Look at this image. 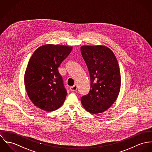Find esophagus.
Instances as JSON below:
<instances>
[{
  "label": "esophagus",
  "instance_id": "esophagus-1",
  "mask_svg": "<svg viewBox=\"0 0 152 152\" xmlns=\"http://www.w3.org/2000/svg\"><path fill=\"white\" fill-rule=\"evenodd\" d=\"M77 86L76 84L74 85L73 86H72V87H70V90L72 91H75L77 90Z\"/></svg>",
  "mask_w": 152,
  "mask_h": 152
}]
</instances>
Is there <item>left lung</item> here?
<instances>
[{"instance_id":"obj_1","label":"left lung","mask_w":152,"mask_h":152,"mask_svg":"<svg viewBox=\"0 0 152 152\" xmlns=\"http://www.w3.org/2000/svg\"><path fill=\"white\" fill-rule=\"evenodd\" d=\"M80 50L90 77V90L81 97V102L88 112L101 113L118 97L121 86L118 61L113 51L106 47L82 46Z\"/></svg>"}]
</instances>
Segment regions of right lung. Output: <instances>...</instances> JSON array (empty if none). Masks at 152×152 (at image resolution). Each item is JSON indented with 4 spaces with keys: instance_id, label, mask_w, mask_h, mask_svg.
Returning <instances> with one entry per match:
<instances>
[{
    "instance_id": "right-lung-1",
    "label": "right lung",
    "mask_w": 152,
    "mask_h": 152,
    "mask_svg": "<svg viewBox=\"0 0 152 152\" xmlns=\"http://www.w3.org/2000/svg\"><path fill=\"white\" fill-rule=\"evenodd\" d=\"M72 47L48 44L39 47L30 59L24 76L27 94L35 106L50 112L59 108L67 94L58 68Z\"/></svg>"
}]
</instances>
